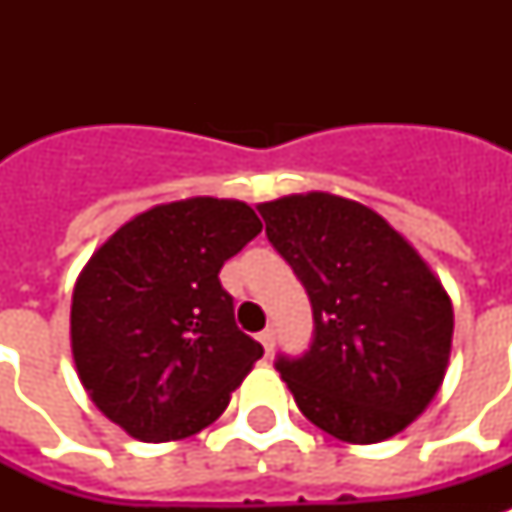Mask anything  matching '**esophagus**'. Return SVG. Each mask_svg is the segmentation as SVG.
<instances>
[{
  "label": "esophagus",
  "instance_id": "1",
  "mask_svg": "<svg viewBox=\"0 0 512 512\" xmlns=\"http://www.w3.org/2000/svg\"><path fill=\"white\" fill-rule=\"evenodd\" d=\"M257 340L263 342L265 353H268V356H271V350H273V342H276V329H273V327L263 329V332H260V335H257Z\"/></svg>",
  "mask_w": 512,
  "mask_h": 512
}]
</instances>
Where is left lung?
Wrapping results in <instances>:
<instances>
[{
	"label": "left lung",
	"mask_w": 512,
	"mask_h": 512,
	"mask_svg": "<svg viewBox=\"0 0 512 512\" xmlns=\"http://www.w3.org/2000/svg\"><path fill=\"white\" fill-rule=\"evenodd\" d=\"M257 209L311 297V348L276 358L300 412L348 444L401 433L433 401L449 366L454 311L444 284L358 201L313 191Z\"/></svg>",
	"instance_id": "left-lung-1"
}]
</instances>
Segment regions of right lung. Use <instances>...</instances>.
I'll use <instances>...</instances> for the list:
<instances>
[{
	"mask_svg": "<svg viewBox=\"0 0 512 512\" xmlns=\"http://www.w3.org/2000/svg\"><path fill=\"white\" fill-rule=\"evenodd\" d=\"M260 231L244 201H170L124 223L79 273L76 372L92 404L132 438L162 444L212 425L263 356L217 279Z\"/></svg>",
	"mask_w": 512,
	"mask_h": 512,
	"instance_id": "1",
	"label": "right lung"
}]
</instances>
